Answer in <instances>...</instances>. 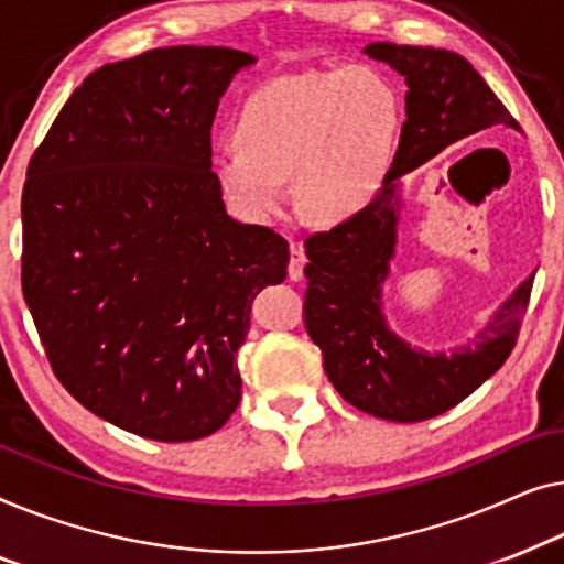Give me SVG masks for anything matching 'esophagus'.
<instances>
[{"label": "esophagus", "mask_w": 564, "mask_h": 564, "mask_svg": "<svg viewBox=\"0 0 564 564\" xmlns=\"http://www.w3.org/2000/svg\"><path fill=\"white\" fill-rule=\"evenodd\" d=\"M304 265H306V256H304V250H301V245H291L289 279H291V281H301V279H304Z\"/></svg>", "instance_id": "esophagus-1"}]
</instances>
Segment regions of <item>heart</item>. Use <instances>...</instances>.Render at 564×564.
<instances>
[{
  "instance_id": "1",
  "label": "heart",
  "mask_w": 564,
  "mask_h": 564,
  "mask_svg": "<svg viewBox=\"0 0 564 564\" xmlns=\"http://www.w3.org/2000/svg\"><path fill=\"white\" fill-rule=\"evenodd\" d=\"M401 99L372 68L279 78L245 101L237 138L214 155V176L245 217L273 219L293 173L308 217L343 221L362 212L391 169Z\"/></svg>"
}]
</instances>
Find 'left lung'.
<instances>
[{
    "label": "left lung",
    "instance_id": "1",
    "mask_svg": "<svg viewBox=\"0 0 564 564\" xmlns=\"http://www.w3.org/2000/svg\"><path fill=\"white\" fill-rule=\"evenodd\" d=\"M362 53L406 78V122L372 202L306 240L304 324L324 355V372L347 403L388 422H424L457 406L509 358L534 273L473 343L449 355L411 347L383 314L401 209L399 178L467 134L494 124L519 130V122L463 55L395 43H370Z\"/></svg>",
    "mask_w": 564,
    "mask_h": 564
}]
</instances>
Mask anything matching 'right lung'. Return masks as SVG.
I'll use <instances>...</instances> for the list:
<instances>
[{"label": "right lung", "mask_w": 564, "mask_h": 564, "mask_svg": "<svg viewBox=\"0 0 564 564\" xmlns=\"http://www.w3.org/2000/svg\"><path fill=\"white\" fill-rule=\"evenodd\" d=\"M250 53L155 47L84 78L30 158L22 293L63 388L158 442L209 437L242 395L250 306L289 242L242 225L212 171L219 97Z\"/></svg>", "instance_id": "add662e5"}]
</instances>
